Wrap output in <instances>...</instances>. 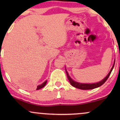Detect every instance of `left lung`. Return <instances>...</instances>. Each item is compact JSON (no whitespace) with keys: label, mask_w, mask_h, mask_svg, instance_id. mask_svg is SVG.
<instances>
[{"label":"left lung","mask_w":120,"mask_h":120,"mask_svg":"<svg viewBox=\"0 0 120 120\" xmlns=\"http://www.w3.org/2000/svg\"><path fill=\"white\" fill-rule=\"evenodd\" d=\"M115 62H114L111 71H109V73L108 74V75H107L102 81H101L100 82H98V83H91V84L81 83H78V82H75V81L73 80V79L71 78V77L69 76V75L68 71H67V70H66L65 71H66V73H67V77H68L69 81L70 83H71V84L74 87H76V88H78V89H81V90H90V89H95V88L101 86L103 84L105 83V82L107 80V79L108 78L110 74L111 73V72H112L113 68L114 65H115Z\"/></svg>","instance_id":"1"}]
</instances>
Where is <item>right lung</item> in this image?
I'll return each instance as SVG.
<instances>
[{"mask_svg": "<svg viewBox=\"0 0 120 120\" xmlns=\"http://www.w3.org/2000/svg\"><path fill=\"white\" fill-rule=\"evenodd\" d=\"M46 83H47V81H45V82H43V83L42 84H41V85H38V86H37V90H39V89H42V88L43 87L45 86V85H46Z\"/></svg>", "mask_w": 120, "mask_h": 120, "instance_id": "right-lung-1", "label": "right lung"}]
</instances>
